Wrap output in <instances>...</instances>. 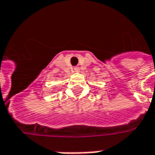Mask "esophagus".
Wrapping results in <instances>:
<instances>
[{"mask_svg":"<svg viewBox=\"0 0 155 155\" xmlns=\"http://www.w3.org/2000/svg\"><path fill=\"white\" fill-rule=\"evenodd\" d=\"M79 71L78 67H75V68H74V71Z\"/></svg>","mask_w":155,"mask_h":155,"instance_id":"34e87169","label":"esophagus"}]
</instances>
